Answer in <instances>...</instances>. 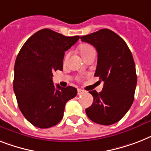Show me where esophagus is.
<instances>
[{
    "mask_svg": "<svg viewBox=\"0 0 151 151\" xmlns=\"http://www.w3.org/2000/svg\"><path fill=\"white\" fill-rule=\"evenodd\" d=\"M85 93V91L84 90H81V89H78V95H83Z\"/></svg>",
    "mask_w": 151,
    "mask_h": 151,
    "instance_id": "1",
    "label": "esophagus"
}]
</instances>
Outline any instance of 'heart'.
<instances>
[{"label":"heart","instance_id":"b5f03b06","mask_svg":"<svg viewBox=\"0 0 151 151\" xmlns=\"http://www.w3.org/2000/svg\"><path fill=\"white\" fill-rule=\"evenodd\" d=\"M93 50H94V49L90 45H83L80 48V52H81V54L82 56H84Z\"/></svg>","mask_w":151,"mask_h":151}]
</instances>
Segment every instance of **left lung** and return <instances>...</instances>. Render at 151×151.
Wrapping results in <instances>:
<instances>
[{"label":"left lung","mask_w":151,"mask_h":151,"mask_svg":"<svg viewBox=\"0 0 151 151\" xmlns=\"http://www.w3.org/2000/svg\"><path fill=\"white\" fill-rule=\"evenodd\" d=\"M98 52L95 76L104 82L101 92L89 91L92 105L85 109L98 124L109 126L126 115L134 100L137 77L132 52L126 42L110 29H101L81 37Z\"/></svg>","instance_id":"obj_1"}]
</instances>
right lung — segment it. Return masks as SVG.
<instances>
[{
	"mask_svg": "<svg viewBox=\"0 0 151 151\" xmlns=\"http://www.w3.org/2000/svg\"><path fill=\"white\" fill-rule=\"evenodd\" d=\"M79 39L78 35L68 37L51 29H41L18 52L13 88L19 109L33 126L46 129L58 124L66 103L78 94L73 87L55 86L52 77L55 71L63 70L65 51Z\"/></svg>",
	"mask_w": 151,
	"mask_h": 151,
	"instance_id": "obj_1",
	"label": "right lung"
}]
</instances>
